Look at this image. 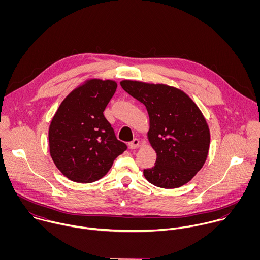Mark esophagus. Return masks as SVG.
Listing matches in <instances>:
<instances>
[{
    "mask_svg": "<svg viewBox=\"0 0 260 260\" xmlns=\"http://www.w3.org/2000/svg\"><path fill=\"white\" fill-rule=\"evenodd\" d=\"M131 149H137V148L140 146V140L139 139H134L132 142L128 144Z\"/></svg>",
    "mask_w": 260,
    "mask_h": 260,
    "instance_id": "34e87169",
    "label": "esophagus"
}]
</instances>
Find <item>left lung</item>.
<instances>
[{"label":"left lung","mask_w":260,"mask_h":260,"mask_svg":"<svg viewBox=\"0 0 260 260\" xmlns=\"http://www.w3.org/2000/svg\"><path fill=\"white\" fill-rule=\"evenodd\" d=\"M121 87L143 103L149 115L148 140L156 152L155 166L145 178L161 188H177L203 168L210 131L197 104L184 91L166 84L123 80Z\"/></svg>","instance_id":"obj_1"}]
</instances>
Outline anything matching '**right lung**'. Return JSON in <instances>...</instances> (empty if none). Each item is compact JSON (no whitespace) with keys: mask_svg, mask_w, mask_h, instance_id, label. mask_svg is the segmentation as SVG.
<instances>
[{"mask_svg":"<svg viewBox=\"0 0 260 260\" xmlns=\"http://www.w3.org/2000/svg\"><path fill=\"white\" fill-rule=\"evenodd\" d=\"M116 88L113 80L89 79L66 96L51 120V158L74 182L91 183L103 178L126 150L103 113Z\"/></svg>","mask_w":260,"mask_h":260,"instance_id":"right-lung-1","label":"right lung"}]
</instances>
